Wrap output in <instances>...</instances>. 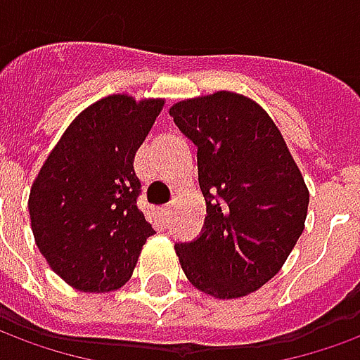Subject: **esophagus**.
<instances>
[{
	"instance_id": "esophagus-1",
	"label": "esophagus",
	"mask_w": 360,
	"mask_h": 360,
	"mask_svg": "<svg viewBox=\"0 0 360 360\" xmlns=\"http://www.w3.org/2000/svg\"><path fill=\"white\" fill-rule=\"evenodd\" d=\"M172 210H174V205H172V204H168V205H165V207H162V212H165L166 217H168V215L172 213Z\"/></svg>"
}]
</instances>
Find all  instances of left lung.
Instances as JSON below:
<instances>
[{"instance_id":"obj_1","label":"left lung","mask_w":360,"mask_h":360,"mask_svg":"<svg viewBox=\"0 0 360 360\" xmlns=\"http://www.w3.org/2000/svg\"><path fill=\"white\" fill-rule=\"evenodd\" d=\"M198 147L205 198L202 235L176 245L186 278L213 298H243L266 284L304 231L309 192L286 141L257 101L215 91L170 108Z\"/></svg>"}]
</instances>
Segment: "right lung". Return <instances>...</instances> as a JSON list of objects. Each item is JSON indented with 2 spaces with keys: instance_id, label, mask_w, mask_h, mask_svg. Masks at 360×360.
I'll return each instance as SVG.
<instances>
[{
  "instance_id": "right-lung-1",
  "label": "right lung",
  "mask_w": 360,
  "mask_h": 360,
  "mask_svg": "<svg viewBox=\"0 0 360 360\" xmlns=\"http://www.w3.org/2000/svg\"><path fill=\"white\" fill-rule=\"evenodd\" d=\"M165 100L113 94L91 103L62 133L29 194L34 243L66 284L113 292L133 274L155 233L139 210L135 155Z\"/></svg>"
}]
</instances>
